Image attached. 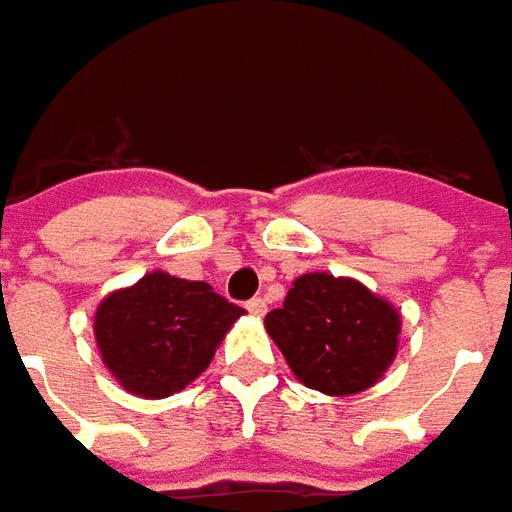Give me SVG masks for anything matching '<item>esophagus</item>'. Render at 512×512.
Returning <instances> with one entry per match:
<instances>
[{"label": "esophagus", "instance_id": "1", "mask_svg": "<svg viewBox=\"0 0 512 512\" xmlns=\"http://www.w3.org/2000/svg\"><path fill=\"white\" fill-rule=\"evenodd\" d=\"M245 308H248V314H253V317H264L267 303H264L262 297H253V300H248V303H245Z\"/></svg>", "mask_w": 512, "mask_h": 512}]
</instances>
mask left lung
Instances as JSON below:
<instances>
[{
  "instance_id": "obj_1",
  "label": "left lung",
  "mask_w": 512,
  "mask_h": 512,
  "mask_svg": "<svg viewBox=\"0 0 512 512\" xmlns=\"http://www.w3.org/2000/svg\"><path fill=\"white\" fill-rule=\"evenodd\" d=\"M264 325L297 380L333 397L383 378L400 336L397 308L364 284L328 273L300 275Z\"/></svg>"
}]
</instances>
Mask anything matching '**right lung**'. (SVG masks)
<instances>
[{
  "label": "right lung",
  "instance_id": "right-lung-1",
  "mask_svg": "<svg viewBox=\"0 0 512 512\" xmlns=\"http://www.w3.org/2000/svg\"><path fill=\"white\" fill-rule=\"evenodd\" d=\"M245 314L204 281L148 273L96 311L101 358L123 389L170 397L204 372L226 331Z\"/></svg>",
  "mask_w": 512,
  "mask_h": 512
}]
</instances>
